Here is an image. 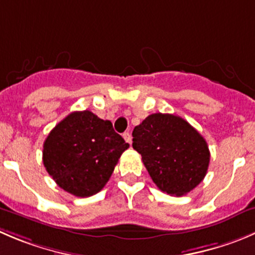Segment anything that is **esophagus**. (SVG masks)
<instances>
[{"label":"esophagus","instance_id":"1","mask_svg":"<svg viewBox=\"0 0 255 255\" xmlns=\"http://www.w3.org/2000/svg\"><path fill=\"white\" fill-rule=\"evenodd\" d=\"M123 138H125V140L127 143H132V135H130V133L129 132H125L123 133Z\"/></svg>","mask_w":255,"mask_h":255}]
</instances>
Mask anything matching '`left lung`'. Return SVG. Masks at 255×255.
Segmentation results:
<instances>
[{
	"label": "left lung",
	"instance_id": "1",
	"mask_svg": "<svg viewBox=\"0 0 255 255\" xmlns=\"http://www.w3.org/2000/svg\"><path fill=\"white\" fill-rule=\"evenodd\" d=\"M132 135L133 148L162 192L184 196L206 177L211 159L208 144L183 118L153 113L134 127Z\"/></svg>",
	"mask_w": 255,
	"mask_h": 255
}]
</instances>
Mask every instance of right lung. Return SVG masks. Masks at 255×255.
<instances>
[{"mask_svg":"<svg viewBox=\"0 0 255 255\" xmlns=\"http://www.w3.org/2000/svg\"><path fill=\"white\" fill-rule=\"evenodd\" d=\"M128 147L110 121L82 111L70 113L49 132L42 159L58 187L76 197H91L105 187Z\"/></svg>","mask_w":255,"mask_h":255,"instance_id":"1","label":"right lung"}]
</instances>
